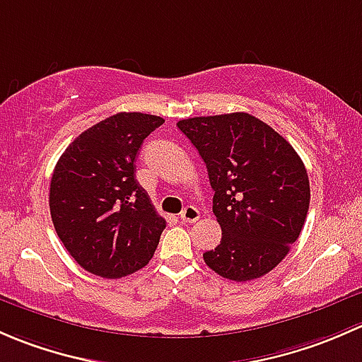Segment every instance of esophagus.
<instances>
[{
    "instance_id": "34e87169",
    "label": "esophagus",
    "mask_w": 362,
    "mask_h": 362,
    "mask_svg": "<svg viewBox=\"0 0 362 362\" xmlns=\"http://www.w3.org/2000/svg\"><path fill=\"white\" fill-rule=\"evenodd\" d=\"M180 218H181L185 223H195L197 219L200 218V212L197 211V209L193 207V206H188V207L182 209V212L180 214Z\"/></svg>"
}]
</instances>
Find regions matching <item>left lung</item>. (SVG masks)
I'll use <instances>...</instances> for the list:
<instances>
[{"label":"left lung","instance_id":"8db88e82","mask_svg":"<svg viewBox=\"0 0 362 362\" xmlns=\"http://www.w3.org/2000/svg\"><path fill=\"white\" fill-rule=\"evenodd\" d=\"M177 127L206 162L223 232L204 262L237 282L274 270L300 237L310 204L307 169L294 148L249 113L186 118Z\"/></svg>","mask_w":362,"mask_h":362}]
</instances>
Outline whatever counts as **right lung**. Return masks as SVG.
I'll list each match as a JSON object with an SVG mask.
<instances>
[{
	"label": "right lung",
	"instance_id": "right-lung-1",
	"mask_svg": "<svg viewBox=\"0 0 362 362\" xmlns=\"http://www.w3.org/2000/svg\"><path fill=\"white\" fill-rule=\"evenodd\" d=\"M163 124L146 113H117L81 132L50 181L55 232L90 274L120 279L146 267L165 219L136 180L143 141Z\"/></svg>",
	"mask_w": 362,
	"mask_h": 362
}]
</instances>
